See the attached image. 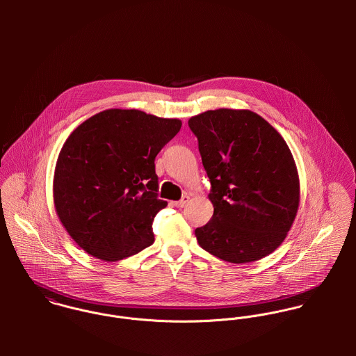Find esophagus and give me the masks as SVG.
Returning a JSON list of instances; mask_svg holds the SVG:
<instances>
[{"instance_id":"1","label":"esophagus","mask_w":356,"mask_h":356,"mask_svg":"<svg viewBox=\"0 0 356 356\" xmlns=\"http://www.w3.org/2000/svg\"><path fill=\"white\" fill-rule=\"evenodd\" d=\"M188 203H189V197H188V196H184L179 202H174L172 204H174L177 208H184Z\"/></svg>"}]
</instances>
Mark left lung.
Masks as SVG:
<instances>
[{
    "label": "left lung",
    "mask_w": 356,
    "mask_h": 356,
    "mask_svg": "<svg viewBox=\"0 0 356 356\" xmlns=\"http://www.w3.org/2000/svg\"><path fill=\"white\" fill-rule=\"evenodd\" d=\"M211 182L212 219L199 245L241 264L274 252L298 215L300 181L282 136L250 109L219 108L189 119Z\"/></svg>",
    "instance_id": "8db88e82"
}]
</instances>
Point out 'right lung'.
<instances>
[{
  "mask_svg": "<svg viewBox=\"0 0 356 356\" xmlns=\"http://www.w3.org/2000/svg\"><path fill=\"white\" fill-rule=\"evenodd\" d=\"M182 122L138 109H105L81 123L58 153L56 213L88 254L118 261L152 245L157 199L154 157Z\"/></svg>",
  "mask_w": 356,
  "mask_h": 356,
  "instance_id": "add662e5",
  "label": "right lung"
}]
</instances>
